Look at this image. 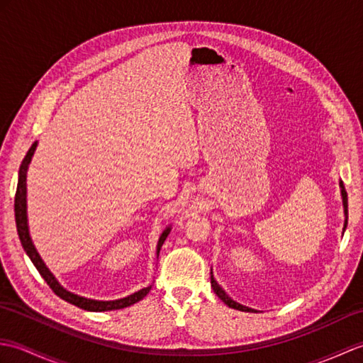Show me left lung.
Returning a JSON list of instances; mask_svg holds the SVG:
<instances>
[{"label": "left lung", "instance_id": "1", "mask_svg": "<svg viewBox=\"0 0 363 363\" xmlns=\"http://www.w3.org/2000/svg\"><path fill=\"white\" fill-rule=\"evenodd\" d=\"M340 191H342V201H343V212H345V225H343V233H345V229H346V225H348V195H346V190H345V186H343V182L340 181ZM211 284H212V289H213V291L217 293V296L223 301V303H225L226 306H229L230 309H235V311H242V312H257V311H254V309H251V307H246V306H243V304H240V303H237V301H234L233 298H230L228 293L221 289V285L215 281V277H213V273H212V269H211Z\"/></svg>", "mask_w": 363, "mask_h": 363}]
</instances>
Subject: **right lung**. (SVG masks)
I'll return each instance as SVG.
<instances>
[{
  "label": "right lung",
  "mask_w": 363,
  "mask_h": 363,
  "mask_svg": "<svg viewBox=\"0 0 363 363\" xmlns=\"http://www.w3.org/2000/svg\"><path fill=\"white\" fill-rule=\"evenodd\" d=\"M37 143L34 142L33 146H30L29 151L26 152L25 159H23L20 169H18V184H17V194H15V223H17V233L20 237V242L23 250L26 251V254L29 256L30 262H33L34 267L38 269V273L46 281V284L50 285L51 290L56 293L59 298H62L67 303H70L76 307H81L84 311H90V312H109V311H118V309H125L128 306H133L138 301L143 299L146 295H148L150 290H151V285L148 287H143L138 291L130 293V295L125 296V298H120V299H112V301H99V299H90L86 296H79L76 295V293H72L70 290L64 289L62 285L59 284V281L56 279V276H54L50 268L45 265V262L42 260L40 254L37 252L35 246L33 243V238H30L29 234V225H28V204H26V195H28V189H26V176H28V168L30 160H33V156L37 148ZM169 230H172V226H167L164 230H162V234L159 237V242H157V248H156V254L159 257V252L162 245H164L165 238L168 237Z\"/></svg>",
  "instance_id": "right-lung-1"
}]
</instances>
